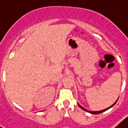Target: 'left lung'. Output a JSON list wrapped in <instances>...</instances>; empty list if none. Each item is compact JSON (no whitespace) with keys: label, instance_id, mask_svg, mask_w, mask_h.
Masks as SVG:
<instances>
[{"label":"left lung","instance_id":"8db88e82","mask_svg":"<svg viewBox=\"0 0 128 128\" xmlns=\"http://www.w3.org/2000/svg\"><path fill=\"white\" fill-rule=\"evenodd\" d=\"M118 99H117L116 100V102H114V104H112L111 105L110 107H109V108H106V109H104V110H100V111H89V110H86L85 108H84L83 107H82L80 104H79V103H78V106H79L80 108H81V109H82L83 110H84L86 111V112H89V113H91V114H100V113H102V112H105L106 110H109V109H110L111 108H112L113 106H114V104H116V102H117V100H118Z\"/></svg>","mask_w":128,"mask_h":128}]
</instances>
